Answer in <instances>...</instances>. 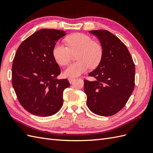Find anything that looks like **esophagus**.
<instances>
[{"label":"esophagus","instance_id":"esophagus-1","mask_svg":"<svg viewBox=\"0 0 153 153\" xmlns=\"http://www.w3.org/2000/svg\"><path fill=\"white\" fill-rule=\"evenodd\" d=\"M74 78H68V81H69V83H72L73 81H74Z\"/></svg>","mask_w":153,"mask_h":153}]
</instances>
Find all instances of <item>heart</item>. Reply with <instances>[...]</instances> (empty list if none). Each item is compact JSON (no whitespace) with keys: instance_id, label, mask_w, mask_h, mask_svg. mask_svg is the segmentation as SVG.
<instances>
[{"instance_id":"b5f03b06","label":"heart","mask_w":153,"mask_h":153,"mask_svg":"<svg viewBox=\"0 0 153 153\" xmlns=\"http://www.w3.org/2000/svg\"><path fill=\"white\" fill-rule=\"evenodd\" d=\"M68 47L57 43L53 48V55L61 66L66 65L70 61L71 52L79 50L77 62L71 63L64 70L66 77L75 78L85 73L90 67L94 68L100 64L103 57V48L101 45L94 42L90 36L82 33H75L66 38Z\"/></svg>"}]
</instances>
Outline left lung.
Returning a JSON list of instances; mask_svg holds the SVG:
<instances>
[{
    "label": "left lung",
    "mask_w": 153,
    "mask_h": 153,
    "mask_svg": "<svg viewBox=\"0 0 153 153\" xmlns=\"http://www.w3.org/2000/svg\"><path fill=\"white\" fill-rule=\"evenodd\" d=\"M103 48V57L89 75L94 81L84 80L88 108L101 116L117 113L127 103L135 87V68L129 51L117 36L106 30H94Z\"/></svg>",
    "instance_id": "left-lung-1"
}]
</instances>
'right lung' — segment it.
<instances>
[{"instance_id": "obj_1", "label": "right lung", "mask_w": 153, "mask_h": 153, "mask_svg": "<svg viewBox=\"0 0 153 153\" xmlns=\"http://www.w3.org/2000/svg\"><path fill=\"white\" fill-rule=\"evenodd\" d=\"M66 31L43 29L18 47L12 66V84L21 105L32 114L51 116L63 104V92L69 84L57 79L61 73L53 48Z\"/></svg>"}]
</instances>
